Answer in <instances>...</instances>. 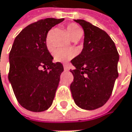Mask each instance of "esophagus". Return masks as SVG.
Returning a JSON list of instances; mask_svg holds the SVG:
<instances>
[{
    "instance_id": "esophagus-1",
    "label": "esophagus",
    "mask_w": 132,
    "mask_h": 132,
    "mask_svg": "<svg viewBox=\"0 0 132 132\" xmlns=\"http://www.w3.org/2000/svg\"><path fill=\"white\" fill-rule=\"evenodd\" d=\"M69 69H70V68H69V67H68V65H66V64L64 65V71H69Z\"/></svg>"
}]
</instances>
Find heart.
<instances>
[{"mask_svg": "<svg viewBox=\"0 0 132 132\" xmlns=\"http://www.w3.org/2000/svg\"><path fill=\"white\" fill-rule=\"evenodd\" d=\"M67 32L71 38V40H74L77 39H80L82 35L83 32L80 27L76 23H71L67 26ZM45 44L48 50L52 49V45L51 42V32H49L45 39ZM74 56V52L71 49L68 48H57L53 52V57L55 61L61 63H66L70 61Z\"/></svg>", "mask_w": 132, "mask_h": 132, "instance_id": "b5f03b06", "label": "heart"}]
</instances>
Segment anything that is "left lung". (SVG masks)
Here are the masks:
<instances>
[{
    "instance_id": "obj_1",
    "label": "left lung",
    "mask_w": 132,
    "mask_h": 132,
    "mask_svg": "<svg viewBox=\"0 0 132 132\" xmlns=\"http://www.w3.org/2000/svg\"><path fill=\"white\" fill-rule=\"evenodd\" d=\"M84 31V48L71 62L74 81L70 89L76 105L93 110L109 99L117 79L119 55L107 33L84 20H74Z\"/></svg>"
}]
</instances>
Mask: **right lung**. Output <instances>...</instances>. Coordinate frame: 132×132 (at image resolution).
<instances>
[{
  "instance_id": "obj_1",
  "label": "right lung",
  "mask_w": 132,
  "mask_h": 132,
  "mask_svg": "<svg viewBox=\"0 0 132 132\" xmlns=\"http://www.w3.org/2000/svg\"><path fill=\"white\" fill-rule=\"evenodd\" d=\"M64 19L47 18L27 26L13 42L9 55L8 79L19 103L27 110L42 112L52 104L64 68L53 63L45 39ZM40 67L48 70H39Z\"/></svg>"
}]
</instances>
